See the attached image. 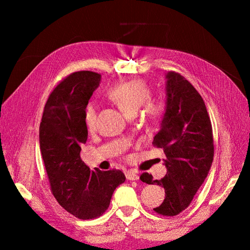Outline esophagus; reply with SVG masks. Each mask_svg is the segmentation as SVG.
Masks as SVG:
<instances>
[{"mask_svg":"<svg viewBox=\"0 0 250 250\" xmlns=\"http://www.w3.org/2000/svg\"><path fill=\"white\" fill-rule=\"evenodd\" d=\"M125 177H126V179H128V180H137V179H140L139 174L133 172V171H128V172H126L125 173Z\"/></svg>","mask_w":250,"mask_h":250,"instance_id":"34e87169","label":"esophagus"}]
</instances>
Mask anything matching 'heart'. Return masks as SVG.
Masks as SVG:
<instances>
[{
  "label": "heart",
  "mask_w": 250,
  "mask_h": 250,
  "mask_svg": "<svg viewBox=\"0 0 250 250\" xmlns=\"http://www.w3.org/2000/svg\"><path fill=\"white\" fill-rule=\"evenodd\" d=\"M110 100L119 106L126 116L135 115L141 106L145 104L146 113L151 118H157L161 114L163 106L160 102H151V90L148 83L142 79H132L116 84L108 90ZM83 119L88 129H93L97 120V107L93 103H88L84 107Z\"/></svg>",
  "instance_id": "1"
}]
</instances>
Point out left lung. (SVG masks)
Instances as JSON below:
<instances>
[{"label": "left lung", "instance_id": "obj_1", "mask_svg": "<svg viewBox=\"0 0 250 250\" xmlns=\"http://www.w3.org/2000/svg\"><path fill=\"white\" fill-rule=\"evenodd\" d=\"M166 108L153 146L163 148L166 176L153 180L150 174L143 183L166 190L160 206L153 208L163 216H175L187 208L204 183L214 159L213 129L200 93L178 73L166 74Z\"/></svg>", "mask_w": 250, "mask_h": 250}]
</instances>
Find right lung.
<instances>
[{"label":"right lung","instance_id":"obj_1","mask_svg":"<svg viewBox=\"0 0 250 250\" xmlns=\"http://www.w3.org/2000/svg\"><path fill=\"white\" fill-rule=\"evenodd\" d=\"M101 75L90 71L71 74L49 95L40 125V146L52 194L79 219H93L108 208L115 189L125 183L119 169H90L81 159L88 137L84 107Z\"/></svg>","mask_w":250,"mask_h":250}]
</instances>
